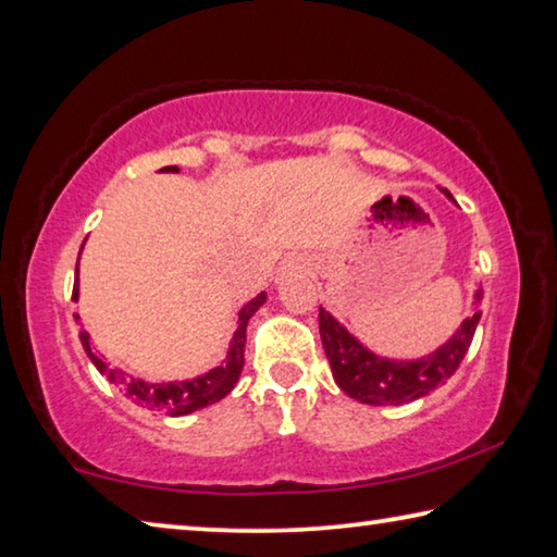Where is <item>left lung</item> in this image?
Returning a JSON list of instances; mask_svg holds the SVG:
<instances>
[{
    "instance_id": "1",
    "label": "left lung",
    "mask_w": 557,
    "mask_h": 557,
    "mask_svg": "<svg viewBox=\"0 0 557 557\" xmlns=\"http://www.w3.org/2000/svg\"><path fill=\"white\" fill-rule=\"evenodd\" d=\"M445 196L455 203L449 191H445ZM479 301H482V287L474 292L471 314L459 324L457 332L435 351L420 358H388L371 351L334 314L319 307V334H322L324 354L336 385L348 398L366 405H403L425 398L428 393L445 385L459 369L482 319Z\"/></svg>"
}]
</instances>
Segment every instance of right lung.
<instances>
[{
	"instance_id": "obj_1",
	"label": "right lung",
	"mask_w": 557,
	"mask_h": 557,
	"mask_svg": "<svg viewBox=\"0 0 557 557\" xmlns=\"http://www.w3.org/2000/svg\"><path fill=\"white\" fill-rule=\"evenodd\" d=\"M159 172L176 174L178 166H162ZM75 275H78V270H75ZM73 299H78V282L73 285ZM265 299H268V292H260V295L252 297L248 305H243V309L238 312V322H235L233 338L228 344V354H225L223 361L215 366V369L206 371L201 375H194V379H186V381L149 383L143 379H135V375H127L120 369H110L102 358L92 354L88 334H83V346H86V351L90 356V361L96 363V369L106 375L112 385H117V388L125 393L132 403L139 405V408L162 410L166 414H172V418H182V414L196 412L206 408V405L223 400L225 395L235 388L245 363V329H248L250 317L265 305ZM75 322L81 324L78 314H75Z\"/></svg>"
}]
</instances>
